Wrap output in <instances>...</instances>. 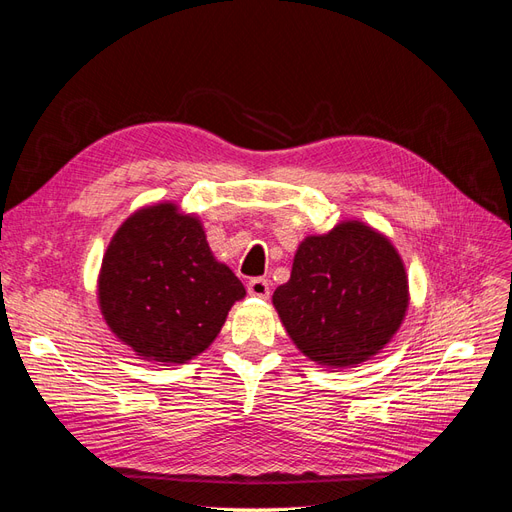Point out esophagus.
Instances as JSON below:
<instances>
[{
    "instance_id": "1",
    "label": "esophagus",
    "mask_w": 512,
    "mask_h": 512,
    "mask_svg": "<svg viewBox=\"0 0 512 512\" xmlns=\"http://www.w3.org/2000/svg\"><path fill=\"white\" fill-rule=\"evenodd\" d=\"M247 292L252 294V297H258V299H267L269 297V282L265 280V277H254V280L247 284Z\"/></svg>"
}]
</instances>
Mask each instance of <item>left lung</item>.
I'll return each mask as SVG.
<instances>
[{
  "label": "left lung",
  "instance_id": "left-lung-1",
  "mask_svg": "<svg viewBox=\"0 0 512 512\" xmlns=\"http://www.w3.org/2000/svg\"><path fill=\"white\" fill-rule=\"evenodd\" d=\"M273 305L297 348L329 367L378 354L408 309V277L391 241L363 222L307 237Z\"/></svg>",
  "mask_w": 512,
  "mask_h": 512
}]
</instances>
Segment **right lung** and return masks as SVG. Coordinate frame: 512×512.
<instances>
[{"label":"right lung","mask_w":512,"mask_h":512,"mask_svg":"<svg viewBox=\"0 0 512 512\" xmlns=\"http://www.w3.org/2000/svg\"><path fill=\"white\" fill-rule=\"evenodd\" d=\"M243 297L239 277L213 258L203 224L173 203L130 215L102 258V316L147 361L194 359L211 346L228 309Z\"/></svg>","instance_id":"right-lung-1"}]
</instances>
